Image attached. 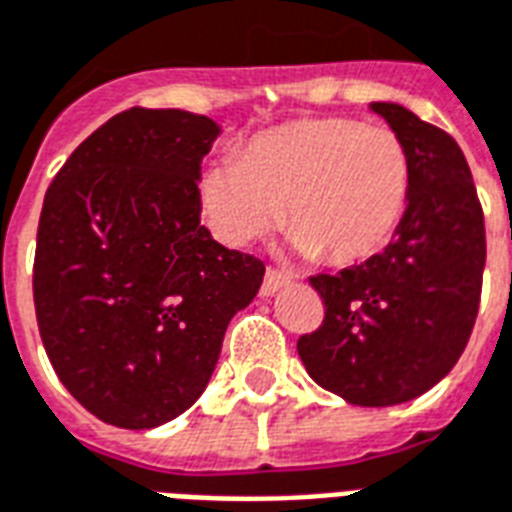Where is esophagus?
Returning <instances> with one entry per match:
<instances>
[{
	"label": "esophagus",
	"instance_id": "34e87169",
	"mask_svg": "<svg viewBox=\"0 0 512 512\" xmlns=\"http://www.w3.org/2000/svg\"><path fill=\"white\" fill-rule=\"evenodd\" d=\"M288 283H291V280H288L283 272H277V269H267V275H264V283H261V296H275V293Z\"/></svg>",
	"mask_w": 512,
	"mask_h": 512
}]
</instances>
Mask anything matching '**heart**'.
Returning <instances> with one entry per match:
<instances>
[{
  "label": "heart",
  "instance_id": "1",
  "mask_svg": "<svg viewBox=\"0 0 512 512\" xmlns=\"http://www.w3.org/2000/svg\"><path fill=\"white\" fill-rule=\"evenodd\" d=\"M202 216L229 248H243L283 216L293 245L328 264L382 251L406 219L411 165L387 128L326 117L261 133L240 160H219L197 181Z\"/></svg>",
  "mask_w": 512,
  "mask_h": 512
}]
</instances>
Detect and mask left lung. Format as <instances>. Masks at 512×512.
I'll return each mask as SVG.
<instances>
[{"instance_id": "1", "label": "left lung", "mask_w": 512, "mask_h": 512, "mask_svg": "<svg viewBox=\"0 0 512 512\" xmlns=\"http://www.w3.org/2000/svg\"><path fill=\"white\" fill-rule=\"evenodd\" d=\"M411 165V200L392 243L339 275L310 277L326 318L296 350L307 374L352 406H398L449 374L481 301L486 232L473 173L449 133L376 101Z\"/></svg>"}]
</instances>
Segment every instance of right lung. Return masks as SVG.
I'll return each instance as SVG.
<instances>
[{
  "label": "right lung",
  "instance_id": "1",
  "mask_svg": "<svg viewBox=\"0 0 512 512\" xmlns=\"http://www.w3.org/2000/svg\"><path fill=\"white\" fill-rule=\"evenodd\" d=\"M221 128L184 109L117 114L45 194L34 256L39 336L63 387L125 430L184 414L264 264L200 224L202 157Z\"/></svg>",
  "mask_w": 512,
  "mask_h": 512
}]
</instances>
